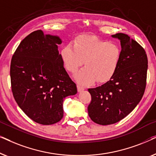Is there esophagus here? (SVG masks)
<instances>
[{
	"instance_id": "34e87169",
	"label": "esophagus",
	"mask_w": 156,
	"mask_h": 156,
	"mask_svg": "<svg viewBox=\"0 0 156 156\" xmlns=\"http://www.w3.org/2000/svg\"><path fill=\"white\" fill-rule=\"evenodd\" d=\"M77 90H78V91L79 92H81V91H84V87H81V86H77Z\"/></svg>"
}]
</instances>
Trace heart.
<instances>
[{
  "mask_svg": "<svg viewBox=\"0 0 156 156\" xmlns=\"http://www.w3.org/2000/svg\"><path fill=\"white\" fill-rule=\"evenodd\" d=\"M61 56L66 69L74 73L85 61L86 67L75 75L82 85H89L96 80L106 82L114 76L121 61V52L116 44L94 36L81 35L62 50Z\"/></svg>",
  "mask_w": 156,
  "mask_h": 156,
  "instance_id": "heart-1",
  "label": "heart"
}]
</instances>
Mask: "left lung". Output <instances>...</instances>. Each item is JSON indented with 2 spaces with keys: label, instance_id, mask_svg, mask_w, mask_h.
Listing matches in <instances>:
<instances>
[{
  "label": "left lung",
  "instance_id": "obj_1",
  "mask_svg": "<svg viewBox=\"0 0 156 156\" xmlns=\"http://www.w3.org/2000/svg\"><path fill=\"white\" fill-rule=\"evenodd\" d=\"M121 57L114 76L105 84L89 89L91 101L88 114L100 125H110L125 118L141 100L146 86L148 57L146 51L128 35L116 33Z\"/></svg>",
  "mask_w": 156,
  "mask_h": 156
}]
</instances>
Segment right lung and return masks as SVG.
Listing matches in <instances>:
<instances>
[{
  "instance_id": "1",
  "label": "right lung",
  "mask_w": 156,
  "mask_h": 156,
  "mask_svg": "<svg viewBox=\"0 0 156 156\" xmlns=\"http://www.w3.org/2000/svg\"><path fill=\"white\" fill-rule=\"evenodd\" d=\"M57 36L41 30L24 38L12 55L10 82L14 99L36 123H56L63 117V100L77 92L76 85L64 68Z\"/></svg>"
}]
</instances>
